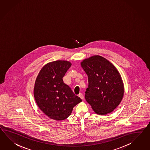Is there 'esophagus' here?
Returning <instances> with one entry per match:
<instances>
[{"label":"esophagus","mask_w":150,"mask_h":150,"mask_svg":"<svg viewBox=\"0 0 150 150\" xmlns=\"http://www.w3.org/2000/svg\"><path fill=\"white\" fill-rule=\"evenodd\" d=\"M79 96L80 98L81 99H83V98H84V97H83V94H82V93H80L79 94Z\"/></svg>","instance_id":"34e87169"}]
</instances>
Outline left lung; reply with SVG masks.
Here are the masks:
<instances>
[{
  "label": "left lung",
  "mask_w": 150,
  "mask_h": 150,
  "mask_svg": "<svg viewBox=\"0 0 150 150\" xmlns=\"http://www.w3.org/2000/svg\"><path fill=\"white\" fill-rule=\"evenodd\" d=\"M88 77L85 99L95 113L106 115L120 104L124 93L120 74L112 63L95 55L81 63Z\"/></svg>",
  "instance_id": "1"
}]
</instances>
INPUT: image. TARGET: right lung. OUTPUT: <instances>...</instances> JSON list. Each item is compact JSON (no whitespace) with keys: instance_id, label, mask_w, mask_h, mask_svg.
Here are the masks:
<instances>
[{"instance_id":"obj_1","label":"right lung","mask_w":150,"mask_h":150,"mask_svg":"<svg viewBox=\"0 0 150 150\" xmlns=\"http://www.w3.org/2000/svg\"><path fill=\"white\" fill-rule=\"evenodd\" d=\"M71 66V63L67 61L48 63L41 69L35 81L33 95L37 105L55 120L67 119L74 107L82 101L63 81Z\"/></svg>"}]
</instances>
